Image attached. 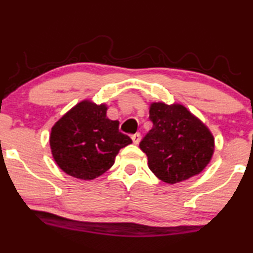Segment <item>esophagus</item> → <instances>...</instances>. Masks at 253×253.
<instances>
[{
	"instance_id": "obj_1",
	"label": "esophagus",
	"mask_w": 253,
	"mask_h": 253,
	"mask_svg": "<svg viewBox=\"0 0 253 253\" xmlns=\"http://www.w3.org/2000/svg\"><path fill=\"white\" fill-rule=\"evenodd\" d=\"M131 139H132V142H134V144H138L139 140H140V134H139V132H136V134L131 135Z\"/></svg>"
}]
</instances>
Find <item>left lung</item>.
<instances>
[{"mask_svg": "<svg viewBox=\"0 0 253 253\" xmlns=\"http://www.w3.org/2000/svg\"><path fill=\"white\" fill-rule=\"evenodd\" d=\"M153 128L139 144L148 168L163 182L175 184L200 174L214 153L209 128L181 104L152 102Z\"/></svg>", "mask_w": 253, "mask_h": 253, "instance_id": "left-lung-1", "label": "left lung"}]
</instances>
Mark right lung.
<instances>
[{
	"mask_svg": "<svg viewBox=\"0 0 253 253\" xmlns=\"http://www.w3.org/2000/svg\"><path fill=\"white\" fill-rule=\"evenodd\" d=\"M105 104L83 100L54 124L50 134L53 160L70 176L90 181L114 165L131 139L119 131V122L107 117Z\"/></svg>",
	"mask_w": 253,
	"mask_h": 253,
	"instance_id": "1",
	"label": "right lung"
}]
</instances>
